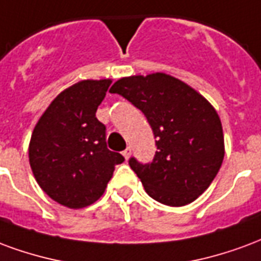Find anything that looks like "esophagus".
<instances>
[{"label":"esophagus","mask_w":261,"mask_h":261,"mask_svg":"<svg viewBox=\"0 0 261 261\" xmlns=\"http://www.w3.org/2000/svg\"><path fill=\"white\" fill-rule=\"evenodd\" d=\"M130 153H132V149H130V147H126V149L122 151V155L125 157V159L128 160L129 157H130Z\"/></svg>","instance_id":"1"}]
</instances>
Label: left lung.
Instances as JSON below:
<instances>
[{
  "instance_id": "left-lung-1",
  "label": "left lung",
  "mask_w": 261,
  "mask_h": 261,
  "mask_svg": "<svg viewBox=\"0 0 261 261\" xmlns=\"http://www.w3.org/2000/svg\"><path fill=\"white\" fill-rule=\"evenodd\" d=\"M147 118L157 151L150 163L129 165L150 197L163 204H189L210 186L224 160L220 117L191 86L165 73L122 77L110 89Z\"/></svg>"
}]
</instances>
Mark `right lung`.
<instances>
[{
	"label": "right lung",
	"instance_id": "1",
	"mask_svg": "<svg viewBox=\"0 0 261 261\" xmlns=\"http://www.w3.org/2000/svg\"><path fill=\"white\" fill-rule=\"evenodd\" d=\"M110 79L83 81L55 97L32 135L29 161L40 188L69 208L94 203L104 193L114 167L123 163L108 150L106 125L96 117Z\"/></svg>",
	"mask_w": 261,
	"mask_h": 261
}]
</instances>
